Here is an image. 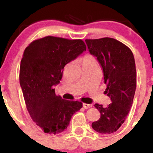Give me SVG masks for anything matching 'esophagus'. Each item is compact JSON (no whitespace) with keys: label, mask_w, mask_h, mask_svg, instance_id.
I'll list each match as a JSON object with an SVG mask.
<instances>
[{"label":"esophagus","mask_w":153,"mask_h":153,"mask_svg":"<svg viewBox=\"0 0 153 153\" xmlns=\"http://www.w3.org/2000/svg\"><path fill=\"white\" fill-rule=\"evenodd\" d=\"M82 106H83L84 108L87 109V108H90V107L92 106V105H91V104H88V103H83V104H82Z\"/></svg>","instance_id":"esophagus-1"}]
</instances>
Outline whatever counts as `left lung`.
I'll return each instance as SVG.
<instances>
[{"label": "left lung", "instance_id": "8db88e82", "mask_svg": "<svg viewBox=\"0 0 153 153\" xmlns=\"http://www.w3.org/2000/svg\"><path fill=\"white\" fill-rule=\"evenodd\" d=\"M90 53L98 59L103 69L108 106L96 103L101 117L92 123V128L101 134L118 130L127 118L136 90L137 72L134 57L130 49L113 38L85 39Z\"/></svg>", "mask_w": 153, "mask_h": 153}]
</instances>
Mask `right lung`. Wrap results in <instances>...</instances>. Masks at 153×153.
<instances>
[{
	"instance_id": "1",
	"label": "right lung",
	"mask_w": 153,
	"mask_h": 153,
	"mask_svg": "<svg viewBox=\"0 0 153 153\" xmlns=\"http://www.w3.org/2000/svg\"><path fill=\"white\" fill-rule=\"evenodd\" d=\"M86 50L82 39L47 36L31 42L21 61L19 81L26 106L36 124L49 134L67 129L72 116L82 107L78 101L57 96L54 85L62 78L65 66Z\"/></svg>"
}]
</instances>
